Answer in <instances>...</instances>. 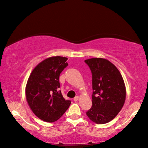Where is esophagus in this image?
<instances>
[{"label": "esophagus", "mask_w": 148, "mask_h": 148, "mask_svg": "<svg viewBox=\"0 0 148 148\" xmlns=\"http://www.w3.org/2000/svg\"><path fill=\"white\" fill-rule=\"evenodd\" d=\"M79 96H75V98H74L73 100H74L75 101H77V100H79Z\"/></svg>", "instance_id": "obj_1"}]
</instances>
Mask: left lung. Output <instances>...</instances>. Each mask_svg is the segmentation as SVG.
Instances as JSON below:
<instances>
[{
    "label": "left lung",
    "mask_w": 148,
    "mask_h": 148,
    "mask_svg": "<svg viewBox=\"0 0 148 148\" xmlns=\"http://www.w3.org/2000/svg\"><path fill=\"white\" fill-rule=\"evenodd\" d=\"M92 76V106L86 115L96 124L113 120L121 110L126 88L121 74L109 60L100 58L84 60Z\"/></svg>",
    "instance_id": "obj_1"
}]
</instances>
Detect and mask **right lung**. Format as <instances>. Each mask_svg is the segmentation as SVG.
I'll use <instances>...</instances> for the list:
<instances>
[{
  "label": "right lung",
  "mask_w": 148,
  "mask_h": 148,
  "mask_svg": "<svg viewBox=\"0 0 148 148\" xmlns=\"http://www.w3.org/2000/svg\"><path fill=\"white\" fill-rule=\"evenodd\" d=\"M67 60L62 56L47 58L34 68L28 79L27 101L34 114L44 121H56L71 104V101L65 100L58 90L60 75L68 65Z\"/></svg>",
  "instance_id": "add662e5"
}]
</instances>
